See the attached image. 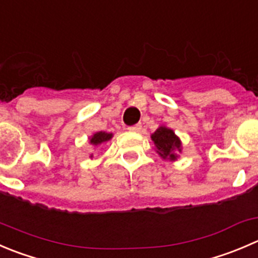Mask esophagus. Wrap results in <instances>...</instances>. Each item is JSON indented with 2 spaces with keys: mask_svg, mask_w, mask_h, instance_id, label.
I'll return each instance as SVG.
<instances>
[{
  "mask_svg": "<svg viewBox=\"0 0 258 258\" xmlns=\"http://www.w3.org/2000/svg\"><path fill=\"white\" fill-rule=\"evenodd\" d=\"M141 124H135V126H131V127H128V131H131V132H140L141 131Z\"/></svg>",
  "mask_w": 258,
  "mask_h": 258,
  "instance_id": "34e87169",
  "label": "esophagus"
}]
</instances>
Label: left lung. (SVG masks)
Returning a JSON list of instances; mask_svg holds the SVG:
<instances>
[{
  "mask_svg": "<svg viewBox=\"0 0 258 258\" xmlns=\"http://www.w3.org/2000/svg\"><path fill=\"white\" fill-rule=\"evenodd\" d=\"M151 140L155 145V151L162 160L176 161L179 159L182 152V145L174 130L161 124L154 134H151Z\"/></svg>",
  "mask_w": 258,
  "mask_h": 258,
  "instance_id": "8db88e82",
  "label": "left lung"
}]
</instances>
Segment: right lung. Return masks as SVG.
Returning <instances> with one entry per match:
<instances>
[{
	"label": "right lung",
	"instance_id": "obj_1",
	"mask_svg": "<svg viewBox=\"0 0 258 258\" xmlns=\"http://www.w3.org/2000/svg\"><path fill=\"white\" fill-rule=\"evenodd\" d=\"M113 137V134L112 132H106V131H98L96 134H93L92 136H89V145L97 149L98 146H101L104 142L109 141V140ZM91 159H93V154H91Z\"/></svg>",
	"mask_w": 258,
	"mask_h": 258
}]
</instances>
